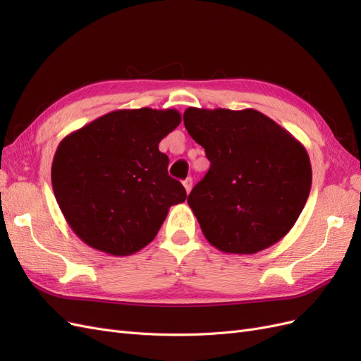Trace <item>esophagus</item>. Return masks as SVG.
<instances>
[{
    "label": "esophagus",
    "instance_id": "34e87169",
    "mask_svg": "<svg viewBox=\"0 0 361 361\" xmlns=\"http://www.w3.org/2000/svg\"><path fill=\"white\" fill-rule=\"evenodd\" d=\"M183 187H185V190H187V192H190L191 188H192V179H191V178L185 179V180H183Z\"/></svg>",
    "mask_w": 361,
    "mask_h": 361
}]
</instances>
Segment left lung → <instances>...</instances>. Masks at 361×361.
Listing matches in <instances>:
<instances>
[{
    "instance_id": "left-lung-1",
    "label": "left lung",
    "mask_w": 361,
    "mask_h": 361,
    "mask_svg": "<svg viewBox=\"0 0 361 361\" xmlns=\"http://www.w3.org/2000/svg\"><path fill=\"white\" fill-rule=\"evenodd\" d=\"M183 125L211 162L188 195L207 241L223 253L255 255L288 235L312 188L300 141L253 108L190 106Z\"/></svg>"
}]
</instances>
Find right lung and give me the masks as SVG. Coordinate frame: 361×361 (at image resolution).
<instances>
[{"mask_svg":"<svg viewBox=\"0 0 361 361\" xmlns=\"http://www.w3.org/2000/svg\"><path fill=\"white\" fill-rule=\"evenodd\" d=\"M180 120L178 110H116L61 140L52 190L81 241L113 256L154 241L170 206L187 199L158 149Z\"/></svg>","mask_w":361,"mask_h":361,"instance_id":"right-lung-1","label":"right lung"}]
</instances>
